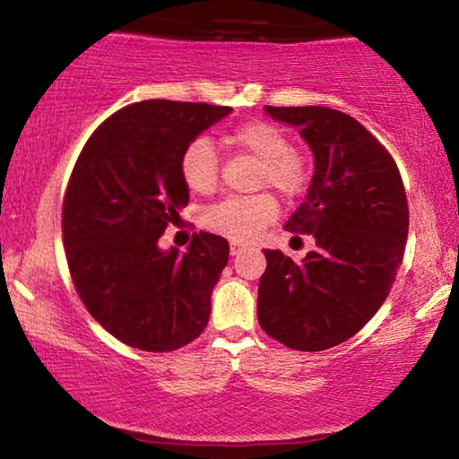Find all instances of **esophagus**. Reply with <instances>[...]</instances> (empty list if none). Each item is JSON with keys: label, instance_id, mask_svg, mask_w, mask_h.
Wrapping results in <instances>:
<instances>
[{"label": "esophagus", "instance_id": "34e87169", "mask_svg": "<svg viewBox=\"0 0 459 459\" xmlns=\"http://www.w3.org/2000/svg\"><path fill=\"white\" fill-rule=\"evenodd\" d=\"M245 248L247 247L243 243H238V240H235V243H230V255H232V257H237V255L243 253Z\"/></svg>", "mask_w": 459, "mask_h": 459}]
</instances>
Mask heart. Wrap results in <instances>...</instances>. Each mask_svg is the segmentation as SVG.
<instances>
[{
	"instance_id": "1",
	"label": "heart",
	"mask_w": 459,
	"mask_h": 459,
	"mask_svg": "<svg viewBox=\"0 0 459 459\" xmlns=\"http://www.w3.org/2000/svg\"><path fill=\"white\" fill-rule=\"evenodd\" d=\"M240 152L257 158L263 169L261 186H271L285 196H295L307 184V164L293 150L290 135L267 121H247L229 135ZM184 184L196 194H211L219 184V155L208 137H196L186 145L180 158ZM277 202L269 194L251 198H227L208 208L202 224L216 235L232 240H251L277 219Z\"/></svg>"
}]
</instances>
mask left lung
Here are the masks:
<instances>
[{
	"label": "left lung",
	"mask_w": 459,
	"mask_h": 459,
	"mask_svg": "<svg viewBox=\"0 0 459 459\" xmlns=\"http://www.w3.org/2000/svg\"><path fill=\"white\" fill-rule=\"evenodd\" d=\"M314 153L306 200L285 230L312 235L301 263L265 248L261 328L281 344L320 352L352 338L386 299L407 243L409 208L391 155L351 115L328 107H265Z\"/></svg>",
	"instance_id": "1"
}]
</instances>
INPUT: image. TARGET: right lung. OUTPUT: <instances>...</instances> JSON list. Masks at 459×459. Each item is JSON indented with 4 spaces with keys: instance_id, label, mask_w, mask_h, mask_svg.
Wrapping results in <instances>:
<instances>
[{
    "instance_id": "right-lung-1",
    "label": "right lung",
    "mask_w": 459,
    "mask_h": 459,
    "mask_svg": "<svg viewBox=\"0 0 459 459\" xmlns=\"http://www.w3.org/2000/svg\"><path fill=\"white\" fill-rule=\"evenodd\" d=\"M230 111L142 100L100 123L76 160L62 206L68 269L91 316L137 351H178L211 317L227 238L202 230L180 253L160 237L188 204L182 152Z\"/></svg>"
}]
</instances>
